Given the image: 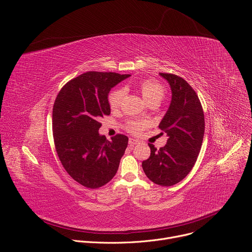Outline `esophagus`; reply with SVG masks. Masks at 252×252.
Here are the masks:
<instances>
[{"label":"esophagus","instance_id":"34e87169","mask_svg":"<svg viewBox=\"0 0 252 252\" xmlns=\"http://www.w3.org/2000/svg\"><path fill=\"white\" fill-rule=\"evenodd\" d=\"M137 143H139V141L137 139H134V138H129V146L130 147H133L134 145H136Z\"/></svg>","mask_w":252,"mask_h":252}]
</instances>
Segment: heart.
I'll use <instances>...</instances> for the list:
<instances>
[{"mask_svg": "<svg viewBox=\"0 0 252 252\" xmlns=\"http://www.w3.org/2000/svg\"><path fill=\"white\" fill-rule=\"evenodd\" d=\"M137 88L139 90L143 98L150 103L152 101H160L165 95V88L159 82L154 79H143L137 83ZM124 96V92L121 88H117L109 94V105L112 110H116L120 107L122 98ZM149 125L146 120H130L128 121L126 128L131 133H136L143 130Z\"/></svg>", "mask_w": 252, "mask_h": 252, "instance_id": "obj_1", "label": "heart"}]
</instances>
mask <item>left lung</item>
Listing matches in <instances>:
<instances>
[{
	"mask_svg": "<svg viewBox=\"0 0 252 252\" xmlns=\"http://www.w3.org/2000/svg\"><path fill=\"white\" fill-rule=\"evenodd\" d=\"M171 87L172 99L158 128L168 140L158 151L153 144L142 169L151 181L172 186L182 181L193 168L204 135V114L196 93L182 77L159 73Z\"/></svg>",
	"mask_w": 252,
	"mask_h": 252,
	"instance_id": "1",
	"label": "left lung"
}]
</instances>
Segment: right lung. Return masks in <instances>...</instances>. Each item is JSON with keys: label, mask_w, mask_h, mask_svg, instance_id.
<instances>
[{"label": "right lung", "mask_w": 252, "mask_h": 252, "mask_svg": "<svg viewBox=\"0 0 252 252\" xmlns=\"http://www.w3.org/2000/svg\"><path fill=\"white\" fill-rule=\"evenodd\" d=\"M129 74L91 71L67 82L56 97L53 132L56 151L66 172L84 187L110 182L119 168L128 137L108 140L98 133L103 116L111 114L109 93Z\"/></svg>", "instance_id": "obj_1"}]
</instances>
